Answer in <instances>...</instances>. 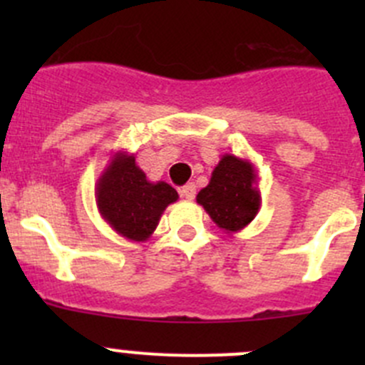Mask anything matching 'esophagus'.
Segmentation results:
<instances>
[{
	"instance_id": "esophagus-1",
	"label": "esophagus",
	"mask_w": 365,
	"mask_h": 365,
	"mask_svg": "<svg viewBox=\"0 0 365 365\" xmlns=\"http://www.w3.org/2000/svg\"><path fill=\"white\" fill-rule=\"evenodd\" d=\"M180 196L187 201H192L194 197H196V185H194V183H187V185H183L182 189H180Z\"/></svg>"
}]
</instances>
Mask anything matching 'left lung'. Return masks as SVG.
Here are the masks:
<instances>
[{
	"instance_id": "left-lung-1",
	"label": "left lung",
	"mask_w": 365,
	"mask_h": 365,
	"mask_svg": "<svg viewBox=\"0 0 365 365\" xmlns=\"http://www.w3.org/2000/svg\"><path fill=\"white\" fill-rule=\"evenodd\" d=\"M259 176L251 160L224 153L213 168L208 185L197 192L196 201L210 219L226 233H238L259 212Z\"/></svg>"
}]
</instances>
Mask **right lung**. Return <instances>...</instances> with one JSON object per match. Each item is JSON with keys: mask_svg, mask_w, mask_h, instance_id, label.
<instances>
[{"mask_svg": "<svg viewBox=\"0 0 365 365\" xmlns=\"http://www.w3.org/2000/svg\"><path fill=\"white\" fill-rule=\"evenodd\" d=\"M95 201L102 219L118 235L146 242L159 226L164 210L178 201V192L165 182H150L135 164L134 153L120 150L98 176Z\"/></svg>", "mask_w": 365, "mask_h": 365, "instance_id": "add662e5", "label": "right lung"}]
</instances>
